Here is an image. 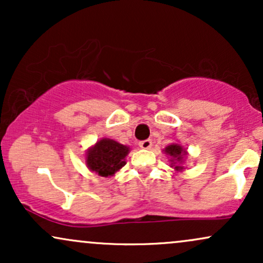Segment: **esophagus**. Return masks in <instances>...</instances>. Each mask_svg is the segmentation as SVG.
Returning <instances> with one entry per match:
<instances>
[{"label":"esophagus","mask_w":263,"mask_h":263,"mask_svg":"<svg viewBox=\"0 0 263 263\" xmlns=\"http://www.w3.org/2000/svg\"><path fill=\"white\" fill-rule=\"evenodd\" d=\"M138 144H140V147L142 149H149L151 147H152V141L144 140V141H141Z\"/></svg>","instance_id":"esophagus-1"}]
</instances>
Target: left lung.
Listing matches in <instances>:
<instances>
[{"label": "left lung", "mask_w": 263, "mask_h": 263, "mask_svg": "<svg viewBox=\"0 0 263 263\" xmlns=\"http://www.w3.org/2000/svg\"><path fill=\"white\" fill-rule=\"evenodd\" d=\"M163 151H164L165 155L171 158V167H173L176 171H182L183 167L180 164L184 162L185 156L188 155L186 151L178 143H172L170 146L165 147Z\"/></svg>", "instance_id": "8db88e82"}]
</instances>
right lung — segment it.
<instances>
[{
    "mask_svg": "<svg viewBox=\"0 0 263 263\" xmlns=\"http://www.w3.org/2000/svg\"><path fill=\"white\" fill-rule=\"evenodd\" d=\"M129 147L119 142L102 138L86 152V165L91 172L101 177H111L125 165Z\"/></svg>",
    "mask_w": 263,
    "mask_h": 263,
    "instance_id": "add662e5",
    "label": "right lung"
}]
</instances>
